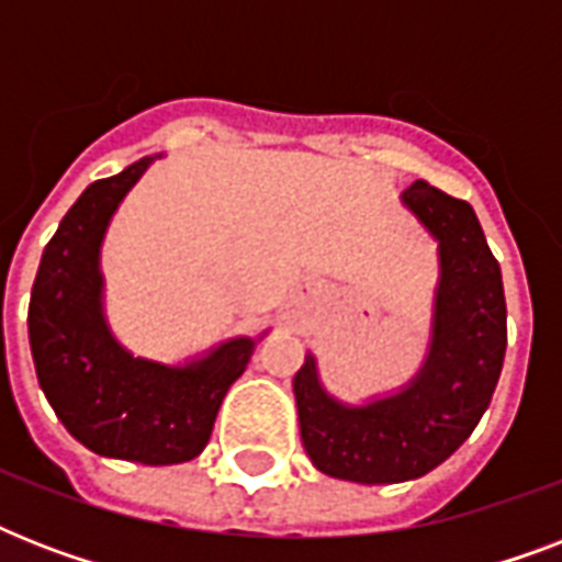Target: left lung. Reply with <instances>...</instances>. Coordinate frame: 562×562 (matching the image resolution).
Here are the masks:
<instances>
[{
    "mask_svg": "<svg viewBox=\"0 0 562 562\" xmlns=\"http://www.w3.org/2000/svg\"><path fill=\"white\" fill-rule=\"evenodd\" d=\"M402 206L437 241V289L426 359L400 391L341 402L317 359L294 375L300 437L317 470L356 484L426 475L472 435L496 391L507 347L502 268L467 201L414 180Z\"/></svg>",
    "mask_w": 562,
    "mask_h": 562,
    "instance_id": "1",
    "label": "left lung"
}]
</instances>
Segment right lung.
<instances>
[{
  "label": "right lung",
  "mask_w": 562,
  "mask_h": 562,
  "mask_svg": "<svg viewBox=\"0 0 562 562\" xmlns=\"http://www.w3.org/2000/svg\"><path fill=\"white\" fill-rule=\"evenodd\" d=\"M160 157L83 189L43 250L29 306L37 382L57 419L90 452L145 467L203 452L229 384L268 335H238L183 364H162L134 356L110 333L101 245L119 203Z\"/></svg>",
  "instance_id": "right-lung-1"
}]
</instances>
